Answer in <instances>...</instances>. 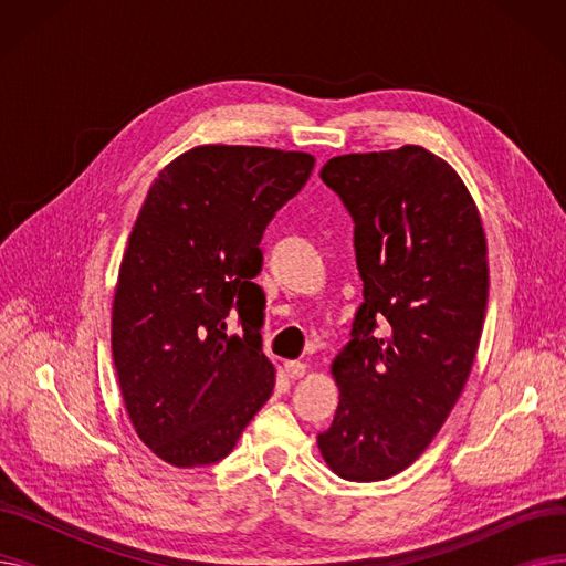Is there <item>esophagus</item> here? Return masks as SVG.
Returning <instances> with one entry per match:
<instances>
[{"label": "esophagus", "instance_id": "34e87169", "mask_svg": "<svg viewBox=\"0 0 566 566\" xmlns=\"http://www.w3.org/2000/svg\"><path fill=\"white\" fill-rule=\"evenodd\" d=\"M284 371L289 378H301V376H305L307 365L298 363V360H289V363H284Z\"/></svg>", "mask_w": 566, "mask_h": 566}]
</instances>
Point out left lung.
Returning a JSON list of instances; mask_svg holds the SVG:
<instances>
[{
    "mask_svg": "<svg viewBox=\"0 0 566 566\" xmlns=\"http://www.w3.org/2000/svg\"><path fill=\"white\" fill-rule=\"evenodd\" d=\"M321 181L355 231L365 303L333 363L339 406L318 450L339 478L378 482L418 459L478 353L486 235L459 174L422 146L328 160Z\"/></svg>",
    "mask_w": 566,
    "mask_h": 566,
    "instance_id": "left-lung-1",
    "label": "left lung"
}]
</instances>
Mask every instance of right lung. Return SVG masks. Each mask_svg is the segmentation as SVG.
<instances>
[{"mask_svg": "<svg viewBox=\"0 0 566 566\" xmlns=\"http://www.w3.org/2000/svg\"><path fill=\"white\" fill-rule=\"evenodd\" d=\"M312 169L310 154L197 146L142 203L118 268L112 355L137 436L176 468L224 459L275 388L259 243Z\"/></svg>", "mask_w": 566, "mask_h": 566, "instance_id": "add662e5", "label": "right lung"}]
</instances>
